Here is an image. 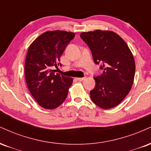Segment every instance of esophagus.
Returning a JSON list of instances; mask_svg holds the SVG:
<instances>
[{"label": "esophagus", "mask_w": 151, "mask_h": 151, "mask_svg": "<svg viewBox=\"0 0 151 151\" xmlns=\"http://www.w3.org/2000/svg\"><path fill=\"white\" fill-rule=\"evenodd\" d=\"M85 78H86L85 77H83V78H76V81H84Z\"/></svg>", "instance_id": "1"}]
</instances>
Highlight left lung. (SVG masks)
I'll use <instances>...</instances> for the list:
<instances>
[{
  "instance_id": "1",
  "label": "left lung",
  "mask_w": 151,
  "mask_h": 151,
  "mask_svg": "<svg viewBox=\"0 0 151 151\" xmlns=\"http://www.w3.org/2000/svg\"><path fill=\"white\" fill-rule=\"evenodd\" d=\"M80 36L90 47L94 62L102 63L103 73L94 78L95 87L90 92V98L102 109L116 107L134 83L136 65L132 51L119 35L109 30L97 29Z\"/></svg>"
}]
</instances>
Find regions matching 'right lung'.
Segmentation results:
<instances>
[{
	"instance_id": "1",
	"label": "right lung",
	"mask_w": 151,
	"mask_h": 151,
	"mask_svg": "<svg viewBox=\"0 0 151 151\" xmlns=\"http://www.w3.org/2000/svg\"><path fill=\"white\" fill-rule=\"evenodd\" d=\"M75 37L71 32L55 30L40 35L30 44L27 54L24 76L30 93L42 107L54 109L64 102L72 78L55 74L67 44Z\"/></svg>"
}]
</instances>
